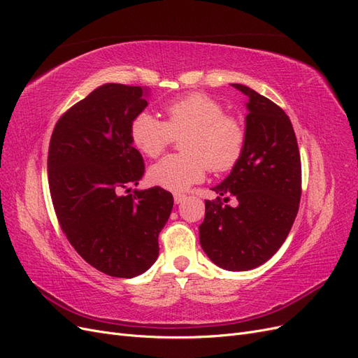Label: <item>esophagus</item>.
Returning a JSON list of instances; mask_svg holds the SVG:
<instances>
[{"instance_id":"34e87169","label":"esophagus","mask_w":358,"mask_h":358,"mask_svg":"<svg viewBox=\"0 0 358 358\" xmlns=\"http://www.w3.org/2000/svg\"><path fill=\"white\" fill-rule=\"evenodd\" d=\"M173 199H175L176 204H180L182 201H185L187 196H185V194H175V196H173Z\"/></svg>"}]
</instances>
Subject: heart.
<instances>
[{
  "label": "heart",
  "instance_id": "1",
  "mask_svg": "<svg viewBox=\"0 0 358 358\" xmlns=\"http://www.w3.org/2000/svg\"><path fill=\"white\" fill-rule=\"evenodd\" d=\"M166 121L152 113H138L129 125V140L140 154L155 158L171 142L182 136L183 155H167L149 169V180L173 192L187 191L204 179L210 167L224 171L239 159L245 131L233 116L224 115L220 101L206 94H189L164 107Z\"/></svg>",
  "mask_w": 358,
  "mask_h": 358
}]
</instances>
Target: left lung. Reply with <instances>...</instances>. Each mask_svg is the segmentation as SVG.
<instances>
[{
	"instance_id": "left-lung-1",
	"label": "left lung",
	"mask_w": 358,
	"mask_h": 358,
	"mask_svg": "<svg viewBox=\"0 0 358 358\" xmlns=\"http://www.w3.org/2000/svg\"><path fill=\"white\" fill-rule=\"evenodd\" d=\"M231 86L248 96L245 143L230 175L212 188L218 201L206 200L199 231L212 263L245 272L266 263L285 242L299 210L301 166L285 112L245 85ZM230 195L238 200L234 208L222 204Z\"/></svg>"
}]
</instances>
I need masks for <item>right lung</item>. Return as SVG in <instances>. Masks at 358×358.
Listing matches in <instances>:
<instances>
[{
	"label": "right lung",
	"instance_id": "add662e5",
	"mask_svg": "<svg viewBox=\"0 0 358 358\" xmlns=\"http://www.w3.org/2000/svg\"><path fill=\"white\" fill-rule=\"evenodd\" d=\"M148 99L145 86L104 83L64 113L50 137L49 188L61 229L86 263L115 278L155 263L173 209L159 187L124 194L145 173L129 125Z\"/></svg>",
	"mask_w": 358,
	"mask_h": 358
}]
</instances>
